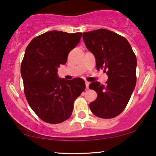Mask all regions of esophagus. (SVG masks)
<instances>
[{
  "instance_id": "obj_1",
  "label": "esophagus",
  "mask_w": 156,
  "mask_h": 156,
  "mask_svg": "<svg viewBox=\"0 0 156 156\" xmlns=\"http://www.w3.org/2000/svg\"><path fill=\"white\" fill-rule=\"evenodd\" d=\"M85 84H86V88L88 89L89 85V82H88V81H86V82H85Z\"/></svg>"
}]
</instances>
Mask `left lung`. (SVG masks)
<instances>
[{"mask_svg": "<svg viewBox=\"0 0 156 156\" xmlns=\"http://www.w3.org/2000/svg\"><path fill=\"white\" fill-rule=\"evenodd\" d=\"M82 37L94 55L97 70L104 69L108 77L105 85L99 82L89 84L97 94L89 108L99 118H114L124 110L135 88L136 57L129 41L113 31L99 29L84 33Z\"/></svg>", "mask_w": 156, "mask_h": 156, "instance_id": "left-lung-1", "label": "left lung"}]
</instances>
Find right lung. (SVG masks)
<instances>
[{
	"mask_svg": "<svg viewBox=\"0 0 156 156\" xmlns=\"http://www.w3.org/2000/svg\"><path fill=\"white\" fill-rule=\"evenodd\" d=\"M81 37L82 33L49 31L33 38L25 50L20 67L24 93L30 106L44 122L57 124L69 119L74 100L84 91L82 78L67 80L57 74Z\"/></svg>",
	"mask_w": 156,
	"mask_h": 156,
	"instance_id": "add662e5",
	"label": "right lung"
}]
</instances>
